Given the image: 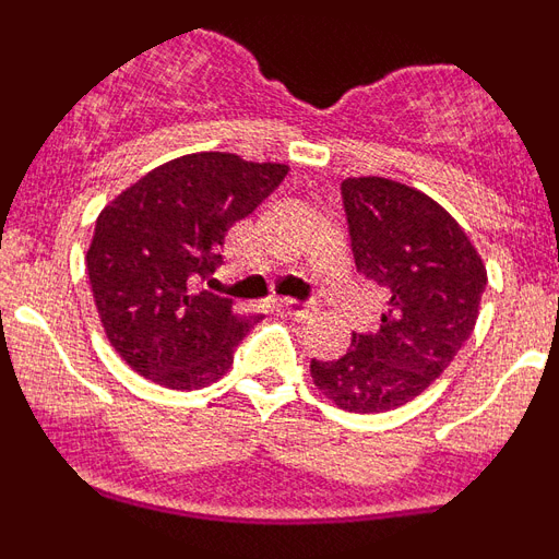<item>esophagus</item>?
Returning a JSON list of instances; mask_svg holds the SVG:
<instances>
[{"instance_id": "1", "label": "esophagus", "mask_w": 559, "mask_h": 559, "mask_svg": "<svg viewBox=\"0 0 559 559\" xmlns=\"http://www.w3.org/2000/svg\"><path fill=\"white\" fill-rule=\"evenodd\" d=\"M280 308L294 319H310L319 310L313 302H299V299H280Z\"/></svg>"}]
</instances>
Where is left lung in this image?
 Instances as JSON below:
<instances>
[{
  "instance_id": "obj_1",
  "label": "left lung",
  "mask_w": 559,
  "mask_h": 559,
  "mask_svg": "<svg viewBox=\"0 0 559 559\" xmlns=\"http://www.w3.org/2000/svg\"><path fill=\"white\" fill-rule=\"evenodd\" d=\"M355 269L386 294L378 333H353L338 360H310L319 392L344 412L406 406L471 338L487 269L471 237L426 192L380 176L341 185Z\"/></svg>"
}]
</instances>
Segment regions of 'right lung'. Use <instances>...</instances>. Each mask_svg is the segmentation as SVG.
Returning a JSON list of instances; mask_svg holds the SVG:
<instances>
[{"instance_id":"1","label":"right lung","mask_w":559,"mask_h":559,"mask_svg":"<svg viewBox=\"0 0 559 559\" xmlns=\"http://www.w3.org/2000/svg\"><path fill=\"white\" fill-rule=\"evenodd\" d=\"M288 165L204 151L153 167L97 215L88 285L111 347L167 389H201L231 367L260 316L195 290L221 265L224 237L269 199Z\"/></svg>"}]
</instances>
